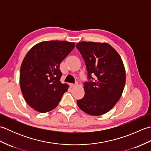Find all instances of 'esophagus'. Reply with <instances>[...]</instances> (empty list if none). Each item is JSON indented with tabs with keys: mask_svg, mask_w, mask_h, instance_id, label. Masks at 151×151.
<instances>
[{
	"mask_svg": "<svg viewBox=\"0 0 151 151\" xmlns=\"http://www.w3.org/2000/svg\"><path fill=\"white\" fill-rule=\"evenodd\" d=\"M76 86H77V84H70V88H74Z\"/></svg>",
	"mask_w": 151,
	"mask_h": 151,
	"instance_id": "34e87169",
	"label": "esophagus"
}]
</instances>
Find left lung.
I'll list each match as a JSON object with an SVG mask.
<instances>
[{"mask_svg": "<svg viewBox=\"0 0 151 151\" xmlns=\"http://www.w3.org/2000/svg\"><path fill=\"white\" fill-rule=\"evenodd\" d=\"M84 60L89 79L84 97L77 101L81 110L90 115L104 114L119 100L126 82V71L119 54L107 43L81 41L76 45Z\"/></svg>", "mask_w": 151, "mask_h": 151, "instance_id": "8db88e82", "label": "left lung"}]
</instances>
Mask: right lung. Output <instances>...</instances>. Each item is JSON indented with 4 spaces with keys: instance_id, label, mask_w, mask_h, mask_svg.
Segmentation results:
<instances>
[{
    "instance_id": "add662e5",
    "label": "right lung",
    "mask_w": 151,
    "mask_h": 151,
    "mask_svg": "<svg viewBox=\"0 0 151 151\" xmlns=\"http://www.w3.org/2000/svg\"><path fill=\"white\" fill-rule=\"evenodd\" d=\"M75 43L65 41H42L24 56L20 69V87L27 104L40 113L55 108L69 86L62 84L61 62Z\"/></svg>"
}]
</instances>
